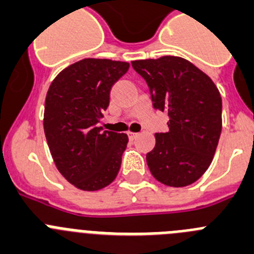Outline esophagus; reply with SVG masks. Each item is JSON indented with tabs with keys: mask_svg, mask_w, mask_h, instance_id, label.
<instances>
[{
	"mask_svg": "<svg viewBox=\"0 0 254 254\" xmlns=\"http://www.w3.org/2000/svg\"><path fill=\"white\" fill-rule=\"evenodd\" d=\"M127 135H129V138L131 139V140H132V139H135V138H136V135H138V132L129 131V132H127Z\"/></svg>",
	"mask_w": 254,
	"mask_h": 254,
	"instance_id": "obj_1",
	"label": "esophagus"
}]
</instances>
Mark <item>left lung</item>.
Listing matches in <instances>:
<instances>
[{"label": "left lung", "instance_id": "8db88e82", "mask_svg": "<svg viewBox=\"0 0 254 254\" xmlns=\"http://www.w3.org/2000/svg\"><path fill=\"white\" fill-rule=\"evenodd\" d=\"M150 91L153 107L167 111L168 131L155 132L147 163L171 187L197 181L211 163L221 132V97L207 74L180 57L131 62Z\"/></svg>", "mask_w": 254, "mask_h": 254}]
</instances>
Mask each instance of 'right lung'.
Instances as JSON below:
<instances>
[{
    "mask_svg": "<svg viewBox=\"0 0 254 254\" xmlns=\"http://www.w3.org/2000/svg\"><path fill=\"white\" fill-rule=\"evenodd\" d=\"M129 69L127 62L87 58L62 70L45 99L44 132L57 168L83 191L110 185L127 144L124 132L97 127L110 91Z\"/></svg>",
    "mask_w": 254,
    "mask_h": 254,
    "instance_id": "right-lung-1",
    "label": "right lung"
}]
</instances>
